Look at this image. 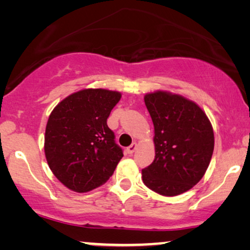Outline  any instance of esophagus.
<instances>
[{"instance_id": "34e87169", "label": "esophagus", "mask_w": 250, "mask_h": 250, "mask_svg": "<svg viewBox=\"0 0 250 250\" xmlns=\"http://www.w3.org/2000/svg\"><path fill=\"white\" fill-rule=\"evenodd\" d=\"M136 146H138V145H136L135 142H134V143H132L131 146H127V149H126V152H127L128 155H132V153L134 152L135 150H136Z\"/></svg>"}]
</instances>
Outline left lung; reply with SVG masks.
<instances>
[{
  "mask_svg": "<svg viewBox=\"0 0 250 250\" xmlns=\"http://www.w3.org/2000/svg\"><path fill=\"white\" fill-rule=\"evenodd\" d=\"M145 102L155 126L156 156L142 169L149 189L177 196L199 182L214 151V133L207 116L194 102L158 91Z\"/></svg>",
  "mask_w": 250,
  "mask_h": 250,
  "instance_id": "obj_1",
  "label": "left lung"
}]
</instances>
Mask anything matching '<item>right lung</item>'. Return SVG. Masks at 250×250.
Returning <instances> with one entry per match:
<instances>
[{"instance_id":"add662e5","label":"right lung","mask_w":250,"mask_h":250,"mask_svg":"<svg viewBox=\"0 0 250 250\" xmlns=\"http://www.w3.org/2000/svg\"><path fill=\"white\" fill-rule=\"evenodd\" d=\"M121 93L87 88L69 95L51 112L44 151L49 167L68 189L87 192L110 179L123 157L107 119Z\"/></svg>"}]
</instances>
